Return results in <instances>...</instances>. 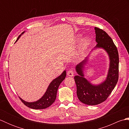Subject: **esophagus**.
Masks as SVG:
<instances>
[{
  "mask_svg": "<svg viewBox=\"0 0 129 129\" xmlns=\"http://www.w3.org/2000/svg\"><path fill=\"white\" fill-rule=\"evenodd\" d=\"M67 75H68V76H70V77H72V76H74L73 71L72 70H69V71H68V72L67 73Z\"/></svg>",
  "mask_w": 129,
  "mask_h": 129,
  "instance_id": "esophagus-1",
  "label": "esophagus"
}]
</instances>
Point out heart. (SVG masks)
<instances>
[{
  "instance_id": "heart-1",
  "label": "heart",
  "mask_w": 129,
  "mask_h": 129,
  "mask_svg": "<svg viewBox=\"0 0 129 129\" xmlns=\"http://www.w3.org/2000/svg\"><path fill=\"white\" fill-rule=\"evenodd\" d=\"M90 42V39L87 37H85L81 40V46L82 49H85L89 45Z\"/></svg>"
}]
</instances>
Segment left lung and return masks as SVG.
Listing matches in <instances>:
<instances>
[{
  "label": "left lung",
  "mask_w": 129,
  "mask_h": 129,
  "mask_svg": "<svg viewBox=\"0 0 129 129\" xmlns=\"http://www.w3.org/2000/svg\"><path fill=\"white\" fill-rule=\"evenodd\" d=\"M97 44L83 61L76 65L78 75L74 76L76 94L81 103L96 105L105 101L114 90L119 78V54L113 40L103 30L95 27ZM99 48L103 49L108 54L109 65L106 79L98 84H92L85 78L84 69L88 61L89 54Z\"/></svg>",
  "instance_id": "1"
}]
</instances>
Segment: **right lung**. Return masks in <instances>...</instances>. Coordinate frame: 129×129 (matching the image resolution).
I'll return each mask as SVG.
<instances>
[{"mask_svg": "<svg viewBox=\"0 0 129 129\" xmlns=\"http://www.w3.org/2000/svg\"><path fill=\"white\" fill-rule=\"evenodd\" d=\"M24 33H25V31L23 32L21 34L19 35L17 40H16L15 43L17 42L20 37ZM66 76L67 72L65 70L61 73V75H60L59 76H57V78L54 79V80L51 81V83L49 84L44 94L39 100L34 101V102H28V101H26L22 99L20 97H19V98L20 99V100L23 103V104H24V105L31 109H44L47 108L51 105L53 103H54L55 100L58 87L61 82L64 80Z\"/></svg>", "mask_w": 129, "mask_h": 129, "instance_id": "obj_1", "label": "right lung"}]
</instances>
